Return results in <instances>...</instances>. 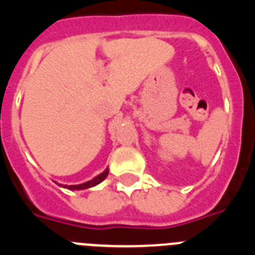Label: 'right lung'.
Segmentation results:
<instances>
[{"mask_svg":"<svg viewBox=\"0 0 255 255\" xmlns=\"http://www.w3.org/2000/svg\"><path fill=\"white\" fill-rule=\"evenodd\" d=\"M107 175H108V170H106V171H103L102 173H100L98 176L94 177L93 180H91V181H87V182H84V184H80V185H64V188L70 189V190H82V189L92 188V186H96V185H98L100 182H102L103 180L107 177Z\"/></svg>","mask_w":255,"mask_h":255,"instance_id":"add662e5","label":"right lung"}]
</instances>
